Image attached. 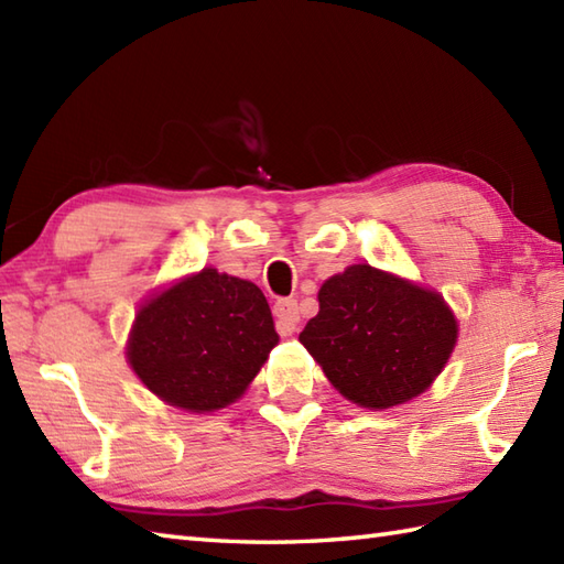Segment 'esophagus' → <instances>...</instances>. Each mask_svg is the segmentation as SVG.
<instances>
[{
	"label": "esophagus",
	"instance_id": "34e87169",
	"mask_svg": "<svg viewBox=\"0 0 564 564\" xmlns=\"http://www.w3.org/2000/svg\"><path fill=\"white\" fill-rule=\"evenodd\" d=\"M273 315H275V325H279L281 334H293L295 325L301 322V310H297V303L293 297H281L273 305Z\"/></svg>",
	"mask_w": 564,
	"mask_h": 564
}]
</instances>
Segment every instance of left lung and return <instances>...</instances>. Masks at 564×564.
I'll return each mask as SVG.
<instances>
[{
	"label": "left lung",
	"mask_w": 564,
	"mask_h": 564,
	"mask_svg": "<svg viewBox=\"0 0 564 564\" xmlns=\"http://www.w3.org/2000/svg\"><path fill=\"white\" fill-rule=\"evenodd\" d=\"M319 313L301 341L346 400L373 410L424 392L458 339L434 291L356 263L319 289Z\"/></svg>",
	"instance_id": "1"
}]
</instances>
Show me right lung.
<instances>
[{
	"instance_id": "1",
	"label": "right lung",
	"mask_w": 564,
	"mask_h": 564,
	"mask_svg": "<svg viewBox=\"0 0 564 564\" xmlns=\"http://www.w3.org/2000/svg\"><path fill=\"white\" fill-rule=\"evenodd\" d=\"M275 344L257 285L203 269L140 307L128 361L164 402L200 414L235 402Z\"/></svg>"
}]
</instances>
